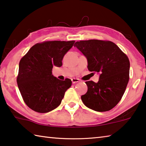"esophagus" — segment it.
<instances>
[{"instance_id":"1","label":"esophagus","mask_w":146,"mask_h":146,"mask_svg":"<svg viewBox=\"0 0 146 146\" xmlns=\"http://www.w3.org/2000/svg\"><path fill=\"white\" fill-rule=\"evenodd\" d=\"M71 81H72L73 84H75V83L78 82L79 81H80V80H79L78 78H72L71 79Z\"/></svg>"}]
</instances>
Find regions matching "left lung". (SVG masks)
Masks as SVG:
<instances>
[{
  "label": "left lung",
  "mask_w": 146,
  "mask_h": 146,
  "mask_svg": "<svg viewBox=\"0 0 146 146\" xmlns=\"http://www.w3.org/2000/svg\"><path fill=\"white\" fill-rule=\"evenodd\" d=\"M74 46L86 56L89 71L100 73L97 83L86 82L88 91L81 96L84 104L96 111L111 110L120 102L129 82L127 56L109 40H80Z\"/></svg>",
  "instance_id": "1"
}]
</instances>
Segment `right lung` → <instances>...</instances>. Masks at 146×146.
<instances>
[{
	"instance_id": "1",
	"label": "right lung",
	"mask_w": 146,
	"mask_h": 146,
	"mask_svg": "<svg viewBox=\"0 0 146 146\" xmlns=\"http://www.w3.org/2000/svg\"><path fill=\"white\" fill-rule=\"evenodd\" d=\"M75 40L44 41L35 44L19 62L17 77L24 102L35 111L44 113L60 104L72 82L60 80L52 75L54 66L60 67L65 54Z\"/></svg>"
}]
</instances>
